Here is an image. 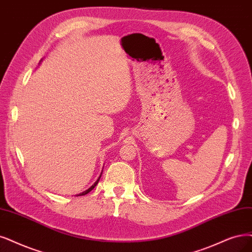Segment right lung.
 I'll return each mask as SVG.
<instances>
[{
    "mask_svg": "<svg viewBox=\"0 0 252 252\" xmlns=\"http://www.w3.org/2000/svg\"><path fill=\"white\" fill-rule=\"evenodd\" d=\"M100 176H101V174L99 175V178L97 179V181L94 183V184H93L92 186H91V187L88 189V190H86V191H84V192H82V193H80L79 195H77V196H82V195H85V194H87V193H89L91 190H93V188H94L95 187V186L97 185V183H98V181H99V179H100Z\"/></svg>",
    "mask_w": 252,
    "mask_h": 252,
    "instance_id": "obj_1",
    "label": "right lung"
}]
</instances>
